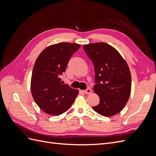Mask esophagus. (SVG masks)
Here are the masks:
<instances>
[{
	"label": "esophagus",
	"instance_id": "1",
	"mask_svg": "<svg viewBox=\"0 0 156 156\" xmlns=\"http://www.w3.org/2000/svg\"><path fill=\"white\" fill-rule=\"evenodd\" d=\"M84 94H91V93H92V90H91L90 88H87V89L85 90H84Z\"/></svg>",
	"mask_w": 156,
	"mask_h": 156
}]
</instances>
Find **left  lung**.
Returning a JSON list of instances; mask_svg holds the SVG:
<instances>
[{"instance_id":"obj_1","label":"left lung","mask_w":156,"mask_h":156,"mask_svg":"<svg viewBox=\"0 0 156 156\" xmlns=\"http://www.w3.org/2000/svg\"><path fill=\"white\" fill-rule=\"evenodd\" d=\"M95 70L94 91L100 96V104L92 107L98 114L112 116L120 112L131 93V73L126 61L114 48L105 43L83 45Z\"/></svg>"}]
</instances>
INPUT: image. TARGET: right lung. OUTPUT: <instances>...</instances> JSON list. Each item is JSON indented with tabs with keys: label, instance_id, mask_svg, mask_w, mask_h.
<instances>
[{
	"label": "right lung",
	"instance_id": "1",
	"mask_svg": "<svg viewBox=\"0 0 156 156\" xmlns=\"http://www.w3.org/2000/svg\"><path fill=\"white\" fill-rule=\"evenodd\" d=\"M81 45L62 42L49 46L37 58L31 78L33 98L42 111L58 116L67 111L78 95L77 90L63 84L60 77Z\"/></svg>",
	"mask_w": 156,
	"mask_h": 156
}]
</instances>
